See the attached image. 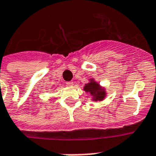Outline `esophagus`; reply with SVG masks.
<instances>
[{
    "label": "esophagus",
    "instance_id": "esophagus-1",
    "mask_svg": "<svg viewBox=\"0 0 156 156\" xmlns=\"http://www.w3.org/2000/svg\"><path fill=\"white\" fill-rule=\"evenodd\" d=\"M66 84L67 85H68V86H69V87H72L73 85V82H67L66 83Z\"/></svg>",
    "mask_w": 156,
    "mask_h": 156
}]
</instances>
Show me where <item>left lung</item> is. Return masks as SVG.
<instances>
[{"label":"left lung","instance_id":"obj_1","mask_svg":"<svg viewBox=\"0 0 156 156\" xmlns=\"http://www.w3.org/2000/svg\"><path fill=\"white\" fill-rule=\"evenodd\" d=\"M85 92L90 93L91 95L93 96V99L94 101H101L105 98L106 93H105L104 88H101L98 83H97L93 79H91L90 83L85 85L83 87Z\"/></svg>","mask_w":156,"mask_h":156}]
</instances>
